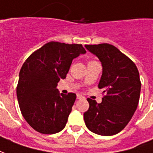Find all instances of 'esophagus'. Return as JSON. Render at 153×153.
<instances>
[{"label": "esophagus", "instance_id": "obj_1", "mask_svg": "<svg viewBox=\"0 0 153 153\" xmlns=\"http://www.w3.org/2000/svg\"><path fill=\"white\" fill-rule=\"evenodd\" d=\"M85 97H83V96H82V95L80 94H77V99H79V100H81V99H84Z\"/></svg>", "mask_w": 153, "mask_h": 153}]
</instances>
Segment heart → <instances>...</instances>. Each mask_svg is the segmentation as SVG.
I'll return each mask as SVG.
<instances>
[{
	"label": "heart",
	"mask_w": 153,
	"mask_h": 153,
	"mask_svg": "<svg viewBox=\"0 0 153 153\" xmlns=\"http://www.w3.org/2000/svg\"><path fill=\"white\" fill-rule=\"evenodd\" d=\"M90 62H91V61H90Z\"/></svg>",
	"instance_id": "obj_1"
}]
</instances>
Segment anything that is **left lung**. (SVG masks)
<instances>
[{
  "label": "left lung",
  "instance_id": "1",
  "mask_svg": "<svg viewBox=\"0 0 153 153\" xmlns=\"http://www.w3.org/2000/svg\"><path fill=\"white\" fill-rule=\"evenodd\" d=\"M102 65L98 88L102 102L88 98L84 121L91 131L102 136L118 133L127 126L138 105L141 81L137 67L128 56L111 44L85 45Z\"/></svg>",
  "mask_w": 153,
  "mask_h": 153
}]
</instances>
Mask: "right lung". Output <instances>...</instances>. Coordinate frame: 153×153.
<instances>
[{"instance_id":"add662e5","label":"right lung","mask_w":153,"mask_h":153,"mask_svg":"<svg viewBox=\"0 0 153 153\" xmlns=\"http://www.w3.org/2000/svg\"><path fill=\"white\" fill-rule=\"evenodd\" d=\"M84 53L82 44L50 42L23 63L16 95L22 116L34 130L54 134L65 127L76 95L59 94L56 86L66 78L72 60Z\"/></svg>"}]
</instances>
